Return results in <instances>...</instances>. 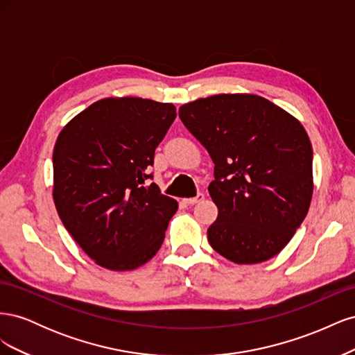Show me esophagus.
Instances as JSON below:
<instances>
[{"label": "esophagus", "mask_w": 355, "mask_h": 355, "mask_svg": "<svg viewBox=\"0 0 355 355\" xmlns=\"http://www.w3.org/2000/svg\"><path fill=\"white\" fill-rule=\"evenodd\" d=\"M204 198V194L202 192H198V194L196 196V197H192V198H185L184 200V202L185 204H189V206H194V204H197L198 201H201Z\"/></svg>", "instance_id": "34e87169"}]
</instances>
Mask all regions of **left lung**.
Here are the masks:
<instances>
[{"instance_id":"left-lung-1","label":"left lung","mask_w":355,"mask_h":355,"mask_svg":"<svg viewBox=\"0 0 355 355\" xmlns=\"http://www.w3.org/2000/svg\"><path fill=\"white\" fill-rule=\"evenodd\" d=\"M214 163L210 197L219 214L210 245L235 263L280 253L313 197V146L295 116L256 94H214L179 108Z\"/></svg>"}]
</instances>
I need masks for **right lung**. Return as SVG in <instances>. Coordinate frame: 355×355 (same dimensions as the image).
I'll use <instances>...</instances> for the list:
<instances>
[{"instance_id":"right-lung-1","label":"right lung","mask_w":355,"mask_h":355,"mask_svg":"<svg viewBox=\"0 0 355 355\" xmlns=\"http://www.w3.org/2000/svg\"><path fill=\"white\" fill-rule=\"evenodd\" d=\"M176 108L141 98L94 102L63 127L53 151V200L92 259L112 271L146 263L164 241L176 200L148 184Z\"/></svg>"}]
</instances>
